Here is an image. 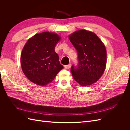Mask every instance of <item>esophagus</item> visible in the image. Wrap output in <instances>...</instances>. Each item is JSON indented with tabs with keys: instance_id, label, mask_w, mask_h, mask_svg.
Wrapping results in <instances>:
<instances>
[{
	"instance_id": "34e87169",
	"label": "esophagus",
	"mask_w": 130,
	"mask_h": 130,
	"mask_svg": "<svg viewBox=\"0 0 130 130\" xmlns=\"http://www.w3.org/2000/svg\"><path fill=\"white\" fill-rule=\"evenodd\" d=\"M70 66H71V64H69L68 65H66L64 66V68L66 69H69L70 67Z\"/></svg>"
}]
</instances>
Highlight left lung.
I'll return each mask as SVG.
<instances>
[{
    "label": "left lung",
    "mask_w": 130,
    "mask_h": 130,
    "mask_svg": "<svg viewBox=\"0 0 130 130\" xmlns=\"http://www.w3.org/2000/svg\"><path fill=\"white\" fill-rule=\"evenodd\" d=\"M69 38L77 52L78 64L71 67L74 79L82 86L91 85L105 70V46L96 34L86 30L76 31Z\"/></svg>",
    "instance_id": "8db88e82"
}]
</instances>
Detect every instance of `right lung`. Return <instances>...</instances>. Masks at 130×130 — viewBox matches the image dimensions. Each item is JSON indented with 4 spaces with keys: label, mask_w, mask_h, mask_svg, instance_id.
Listing matches in <instances>:
<instances>
[{
    "label": "right lung",
    "mask_w": 130,
    "mask_h": 130,
    "mask_svg": "<svg viewBox=\"0 0 130 130\" xmlns=\"http://www.w3.org/2000/svg\"><path fill=\"white\" fill-rule=\"evenodd\" d=\"M60 40L55 33L35 35L23 49L21 62L23 73L35 84L44 86L52 82L63 69L55 47Z\"/></svg>",
    "instance_id": "1"
}]
</instances>
